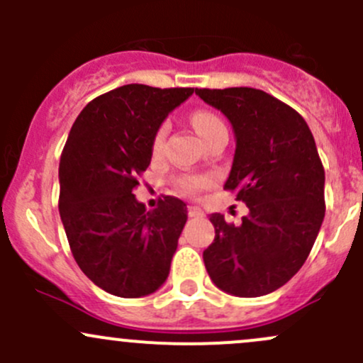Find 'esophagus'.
Here are the masks:
<instances>
[{"label":"esophagus","instance_id":"esophagus-1","mask_svg":"<svg viewBox=\"0 0 363 363\" xmlns=\"http://www.w3.org/2000/svg\"><path fill=\"white\" fill-rule=\"evenodd\" d=\"M188 216L189 218H200V216H203V211L200 207H196V205H189Z\"/></svg>","mask_w":363,"mask_h":363}]
</instances>
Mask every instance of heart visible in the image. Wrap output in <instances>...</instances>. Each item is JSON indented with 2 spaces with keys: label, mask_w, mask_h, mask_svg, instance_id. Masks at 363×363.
<instances>
[{
  "label": "heart",
  "mask_w": 363,
  "mask_h": 363,
  "mask_svg": "<svg viewBox=\"0 0 363 363\" xmlns=\"http://www.w3.org/2000/svg\"><path fill=\"white\" fill-rule=\"evenodd\" d=\"M191 123L193 126H195L196 133H199L203 140L211 138L212 135L218 133V131L226 130V124L223 123L221 117L211 111H196L191 116ZM163 138H164V130H160L158 133H156L155 142H152V151L155 152L160 151L161 145H163ZM207 184H208V179L202 177V175H188V177L179 179L177 182L179 189H181L182 193H189V195L199 193L200 189Z\"/></svg>",
  "instance_id": "heart-1"
}]
</instances>
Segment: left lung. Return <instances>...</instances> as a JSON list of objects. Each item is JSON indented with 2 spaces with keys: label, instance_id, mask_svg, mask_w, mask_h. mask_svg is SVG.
Wrapping results in <instances>:
<instances>
[{
  "label": "left lung",
  "instance_id": "left-lung-1",
  "mask_svg": "<svg viewBox=\"0 0 363 363\" xmlns=\"http://www.w3.org/2000/svg\"><path fill=\"white\" fill-rule=\"evenodd\" d=\"M228 117L235 156L225 189L250 214L242 225L212 214L214 242L203 251L208 277L235 296H262L286 284L303 265L325 218V170L298 112L252 87L195 89Z\"/></svg>",
  "mask_w": 363,
  "mask_h": 363
}]
</instances>
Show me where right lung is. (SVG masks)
Listing matches in <instances>:
<instances>
[{
	"label": "right lung",
	"instance_id": "1",
	"mask_svg": "<svg viewBox=\"0 0 363 363\" xmlns=\"http://www.w3.org/2000/svg\"><path fill=\"white\" fill-rule=\"evenodd\" d=\"M193 87L128 84L82 108L60 161V214L77 265L107 294L137 298L167 281L188 219L182 200L147 211L133 189L161 123Z\"/></svg>",
	"mask_w": 363,
	"mask_h": 363
}]
</instances>
